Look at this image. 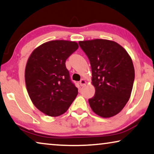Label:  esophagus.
<instances>
[{"label": "esophagus", "mask_w": 154, "mask_h": 154, "mask_svg": "<svg viewBox=\"0 0 154 154\" xmlns=\"http://www.w3.org/2000/svg\"><path fill=\"white\" fill-rule=\"evenodd\" d=\"M79 84H80V85H81L82 86H84V85L86 84V79H81V81H80Z\"/></svg>", "instance_id": "obj_1"}]
</instances>
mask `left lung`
Masks as SVG:
<instances>
[{"instance_id": "8db88e82", "label": "left lung", "mask_w": 154, "mask_h": 154, "mask_svg": "<svg viewBox=\"0 0 154 154\" xmlns=\"http://www.w3.org/2000/svg\"><path fill=\"white\" fill-rule=\"evenodd\" d=\"M79 45L91 65L95 94L88 100L90 108L103 118L116 115L128 103L132 90L135 74L131 57L114 41L94 39L79 41Z\"/></svg>"}]
</instances>
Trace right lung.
Returning <instances> with one entry per match:
<instances>
[{"label": "right lung", "mask_w": 154, "mask_h": 154, "mask_svg": "<svg viewBox=\"0 0 154 154\" xmlns=\"http://www.w3.org/2000/svg\"><path fill=\"white\" fill-rule=\"evenodd\" d=\"M78 48L76 42L52 40L38 46L29 56L24 72L26 90L34 106L46 115H62L76 98L78 89L65 63Z\"/></svg>", "instance_id": "right-lung-1"}]
</instances>
